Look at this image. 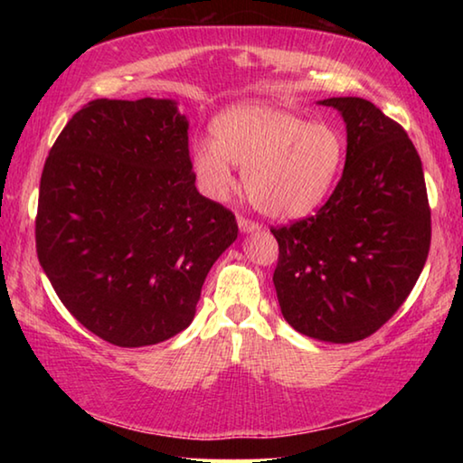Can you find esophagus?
I'll return each mask as SVG.
<instances>
[{
	"instance_id": "1",
	"label": "esophagus",
	"mask_w": 463,
	"mask_h": 463,
	"mask_svg": "<svg viewBox=\"0 0 463 463\" xmlns=\"http://www.w3.org/2000/svg\"><path fill=\"white\" fill-rule=\"evenodd\" d=\"M237 224H239V229H241V232H242V234L260 232V229H261L260 224H257V222H250V221H247V218H242V216H239V218H237Z\"/></svg>"
}]
</instances>
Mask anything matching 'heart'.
Instances as JSON below:
<instances>
[{"label": "heart", "mask_w": 463, "mask_h": 463, "mask_svg": "<svg viewBox=\"0 0 463 463\" xmlns=\"http://www.w3.org/2000/svg\"><path fill=\"white\" fill-rule=\"evenodd\" d=\"M213 140L192 146L190 163L200 190L226 200L232 167L263 216L296 221L308 216L333 192L345 163V135L333 122H308L273 101L249 99L226 108L210 127Z\"/></svg>", "instance_id": "b5f03b06"}]
</instances>
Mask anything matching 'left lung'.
<instances>
[{"label":"left lung","instance_id":"1","mask_svg":"<svg viewBox=\"0 0 463 463\" xmlns=\"http://www.w3.org/2000/svg\"><path fill=\"white\" fill-rule=\"evenodd\" d=\"M347 130L345 169L315 216L271 229L281 315L298 333L354 343L402 307L425 268L430 210L417 148L362 98H328Z\"/></svg>","mask_w":463,"mask_h":463}]
</instances>
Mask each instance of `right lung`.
Here are the masks:
<instances>
[{"instance_id": "obj_1", "label": "right lung", "mask_w": 463, "mask_h": 463, "mask_svg": "<svg viewBox=\"0 0 463 463\" xmlns=\"http://www.w3.org/2000/svg\"><path fill=\"white\" fill-rule=\"evenodd\" d=\"M175 99H96L52 145L38 194L36 253L80 323L118 347L190 326L210 268L239 234L203 198Z\"/></svg>"}]
</instances>
